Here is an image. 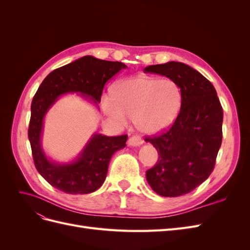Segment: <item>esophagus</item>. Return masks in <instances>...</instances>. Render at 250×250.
<instances>
[{
  "label": "esophagus",
  "instance_id": "obj_1",
  "mask_svg": "<svg viewBox=\"0 0 250 250\" xmlns=\"http://www.w3.org/2000/svg\"><path fill=\"white\" fill-rule=\"evenodd\" d=\"M143 144V140L140 137H137V135H133L129 140H128V146L130 147H138L141 146Z\"/></svg>",
  "mask_w": 250,
  "mask_h": 250
}]
</instances>
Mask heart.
Masks as SVG:
<instances>
[{"label": "heart", "instance_id": "b5f03b06", "mask_svg": "<svg viewBox=\"0 0 250 250\" xmlns=\"http://www.w3.org/2000/svg\"><path fill=\"white\" fill-rule=\"evenodd\" d=\"M181 105V90L171 79L139 74L118 81L111 96L105 95L101 106L105 115L121 126L127 118L135 120L145 134L165 130L175 121Z\"/></svg>", "mask_w": 250, "mask_h": 250}]
</instances>
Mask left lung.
Wrapping results in <instances>:
<instances>
[{
	"label": "left lung",
	"instance_id": "1",
	"mask_svg": "<svg viewBox=\"0 0 250 250\" xmlns=\"http://www.w3.org/2000/svg\"><path fill=\"white\" fill-rule=\"evenodd\" d=\"M144 72L173 80L181 90V106L168 131L147 138L160 157L146 172L152 190L164 197L190 193L213 172L222 142L223 110L211 83L178 62L149 65Z\"/></svg>",
	"mask_w": 250,
	"mask_h": 250
}]
</instances>
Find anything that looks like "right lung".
I'll list each match as a JSON object with an SVG mask.
<instances>
[{"mask_svg":"<svg viewBox=\"0 0 250 250\" xmlns=\"http://www.w3.org/2000/svg\"><path fill=\"white\" fill-rule=\"evenodd\" d=\"M125 67L123 62L83 56L51 72L37 89L31 103L28 138L36 170L57 190L74 195L97 191L106 178L111 156L126 146L128 137L94 133L76 160L65 164L53 162L42 146L43 119L48 110L69 93L87 97L99 107L105 83Z\"/></svg>","mask_w":250,"mask_h":250,"instance_id":"add662e5","label":"right lung"}]
</instances>
